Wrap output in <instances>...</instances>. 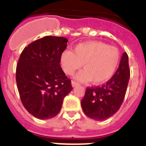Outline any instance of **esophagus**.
<instances>
[{"mask_svg": "<svg viewBox=\"0 0 146 146\" xmlns=\"http://www.w3.org/2000/svg\"><path fill=\"white\" fill-rule=\"evenodd\" d=\"M78 84H79L78 83V82H76V81H72V87H73V88H74V87H75V86H78Z\"/></svg>", "mask_w": 146, "mask_h": 146, "instance_id": "esophagus-1", "label": "esophagus"}]
</instances>
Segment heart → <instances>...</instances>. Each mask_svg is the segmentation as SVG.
<instances>
[{"label":"heart","instance_id":"heart-1","mask_svg":"<svg viewBox=\"0 0 146 146\" xmlns=\"http://www.w3.org/2000/svg\"><path fill=\"white\" fill-rule=\"evenodd\" d=\"M120 60V53L116 47L102 42L93 41L80 43L74 50H65L60 62L68 75H72L83 64V71L77 74L81 81H91L94 84L104 83L116 72Z\"/></svg>","mask_w":146,"mask_h":146}]
</instances>
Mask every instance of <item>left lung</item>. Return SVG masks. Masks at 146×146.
<instances>
[{"mask_svg":"<svg viewBox=\"0 0 146 146\" xmlns=\"http://www.w3.org/2000/svg\"><path fill=\"white\" fill-rule=\"evenodd\" d=\"M129 76V58L124 52L118 69L107 83L95 88H87L81 100V107L86 116L101 121L116 113L126 95Z\"/></svg>","mask_w":146,"mask_h":146,"instance_id":"left-lung-1","label":"left lung"}]
</instances>
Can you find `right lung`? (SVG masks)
Listing matches in <instances>:
<instances>
[{"label": "right lung", "mask_w": 146, "mask_h": 146, "mask_svg": "<svg viewBox=\"0 0 146 146\" xmlns=\"http://www.w3.org/2000/svg\"><path fill=\"white\" fill-rule=\"evenodd\" d=\"M68 41L65 37L45 36L28 45L20 56L16 81L20 100L37 119L55 117L72 90L71 80L60 66Z\"/></svg>", "instance_id": "right-lung-1"}]
</instances>
